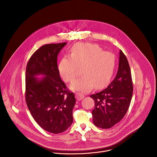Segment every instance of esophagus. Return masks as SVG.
Wrapping results in <instances>:
<instances>
[{"mask_svg": "<svg viewBox=\"0 0 157 157\" xmlns=\"http://www.w3.org/2000/svg\"><path fill=\"white\" fill-rule=\"evenodd\" d=\"M84 98V95L81 93H76V98L77 99L78 101H81Z\"/></svg>", "mask_w": 157, "mask_h": 157, "instance_id": "34e87169", "label": "esophagus"}]
</instances>
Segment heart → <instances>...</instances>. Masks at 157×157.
Segmentation results:
<instances>
[{
	"instance_id": "obj_1",
	"label": "heart",
	"mask_w": 157,
	"mask_h": 157,
	"mask_svg": "<svg viewBox=\"0 0 157 157\" xmlns=\"http://www.w3.org/2000/svg\"><path fill=\"white\" fill-rule=\"evenodd\" d=\"M70 56H65L58 65L63 79L71 82L81 68L82 76L75 80L71 89L75 91L86 92L94 87L101 89L110 82L116 66L115 55L104 50L97 44L78 43L71 50Z\"/></svg>"
}]
</instances>
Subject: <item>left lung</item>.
Segmentation results:
<instances>
[{"instance_id": "obj_1", "label": "left lung", "mask_w": 157, "mask_h": 157, "mask_svg": "<svg viewBox=\"0 0 157 157\" xmlns=\"http://www.w3.org/2000/svg\"><path fill=\"white\" fill-rule=\"evenodd\" d=\"M133 89L130 66L125 55L120 50L119 67L115 78L105 89L90 95L94 101L92 110L94 125L109 128L120 122L129 107Z\"/></svg>"}]
</instances>
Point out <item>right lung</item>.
I'll return each instance as SVG.
<instances>
[{"label": "right lung", "mask_w": 157, "mask_h": 157, "mask_svg": "<svg viewBox=\"0 0 157 157\" xmlns=\"http://www.w3.org/2000/svg\"><path fill=\"white\" fill-rule=\"evenodd\" d=\"M67 42L42 45L30 57L26 67L25 101L32 117L45 130L65 131L73 123L75 94L60 78L57 58ZM45 76L38 80L35 76Z\"/></svg>", "instance_id": "right-lung-1"}]
</instances>
